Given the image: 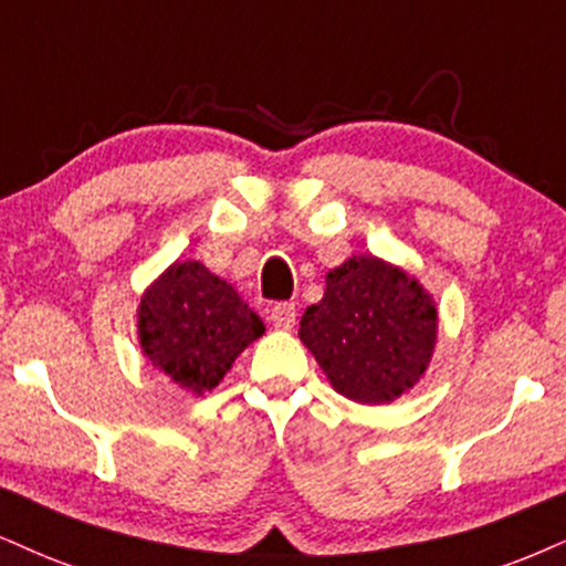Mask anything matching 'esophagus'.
<instances>
[{"label":"esophagus","instance_id":"1","mask_svg":"<svg viewBox=\"0 0 566 566\" xmlns=\"http://www.w3.org/2000/svg\"><path fill=\"white\" fill-rule=\"evenodd\" d=\"M272 325L277 327V331H291V327L296 325V304L291 302H281L272 306Z\"/></svg>","mask_w":566,"mask_h":566}]
</instances>
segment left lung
<instances>
[{
  "mask_svg": "<svg viewBox=\"0 0 566 566\" xmlns=\"http://www.w3.org/2000/svg\"><path fill=\"white\" fill-rule=\"evenodd\" d=\"M436 302L409 272L354 254L325 277L298 338L331 386L359 403H390L422 378L436 348Z\"/></svg>",
  "mask_w": 566,
  "mask_h": 566,
  "instance_id": "1",
  "label": "left lung"
}]
</instances>
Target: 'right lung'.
Listing matches in <instances>:
<instances>
[{
    "label": "right lung",
    "instance_id": "1",
    "mask_svg": "<svg viewBox=\"0 0 566 566\" xmlns=\"http://www.w3.org/2000/svg\"><path fill=\"white\" fill-rule=\"evenodd\" d=\"M264 333L235 289L205 264L172 262L138 304V344L146 359L180 388L201 396Z\"/></svg>",
    "mask_w": 566,
    "mask_h": 566
}]
</instances>
